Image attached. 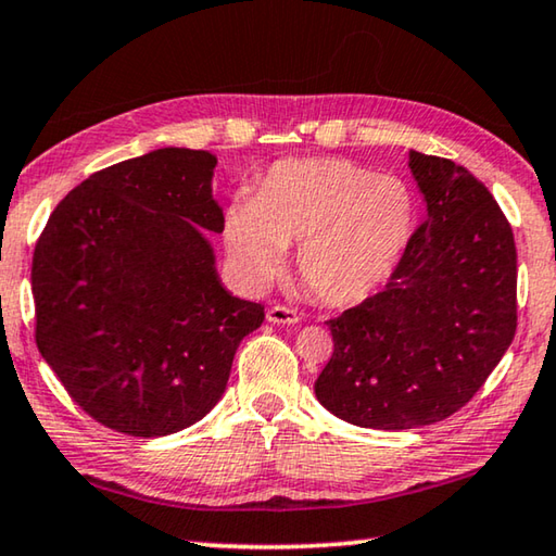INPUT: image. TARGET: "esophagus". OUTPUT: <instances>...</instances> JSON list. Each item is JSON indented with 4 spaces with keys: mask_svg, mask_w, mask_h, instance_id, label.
Masks as SVG:
<instances>
[{
    "mask_svg": "<svg viewBox=\"0 0 556 556\" xmlns=\"http://www.w3.org/2000/svg\"><path fill=\"white\" fill-rule=\"evenodd\" d=\"M267 321L269 324H299V316H296L294 308L275 304V306L267 308Z\"/></svg>",
    "mask_w": 556,
    "mask_h": 556,
    "instance_id": "1",
    "label": "esophagus"
}]
</instances>
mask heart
<instances>
[{
    "mask_svg": "<svg viewBox=\"0 0 556 556\" xmlns=\"http://www.w3.org/2000/svg\"><path fill=\"white\" fill-rule=\"evenodd\" d=\"M417 225L412 188L345 159H291L269 168L255 199L225 213V244L252 285H267L289 244L296 275L324 306L370 296L407 250Z\"/></svg>",
    "mask_w": 556,
    "mask_h": 556,
    "instance_id": "b5f03b06",
    "label": "heart"
}]
</instances>
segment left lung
<instances>
[{
    "label": "left lung",
    "instance_id": "1",
    "mask_svg": "<svg viewBox=\"0 0 556 556\" xmlns=\"http://www.w3.org/2000/svg\"><path fill=\"white\" fill-rule=\"evenodd\" d=\"M427 201L378 294L328 318L316 380L328 412L365 429H414L473 400L517 328V252L493 193L466 166L412 152Z\"/></svg>",
    "mask_w": 556,
    "mask_h": 556
}]
</instances>
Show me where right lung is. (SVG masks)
<instances>
[{"label":"right lung","mask_w":556,"mask_h":556,"mask_svg":"<svg viewBox=\"0 0 556 556\" xmlns=\"http://www.w3.org/2000/svg\"><path fill=\"white\" fill-rule=\"evenodd\" d=\"M213 168V154L178 147L112 164L75 186L36 240V345L71 400L119 434L199 421L265 321V306L215 275L203 235L225 228Z\"/></svg>","instance_id":"right-lung-1"}]
</instances>
